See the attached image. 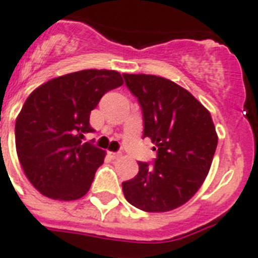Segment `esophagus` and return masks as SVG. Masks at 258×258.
<instances>
[{
    "instance_id": "esophagus-1",
    "label": "esophagus",
    "mask_w": 258,
    "mask_h": 258,
    "mask_svg": "<svg viewBox=\"0 0 258 258\" xmlns=\"http://www.w3.org/2000/svg\"><path fill=\"white\" fill-rule=\"evenodd\" d=\"M109 156H111L112 159H118L121 156V153H109Z\"/></svg>"
}]
</instances>
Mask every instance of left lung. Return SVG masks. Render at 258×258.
Here are the masks:
<instances>
[{"label": "left lung", "mask_w": 258, "mask_h": 258, "mask_svg": "<svg viewBox=\"0 0 258 258\" xmlns=\"http://www.w3.org/2000/svg\"><path fill=\"white\" fill-rule=\"evenodd\" d=\"M144 114V138L155 147L153 164L122 182L129 204L147 213H164L189 201L211 167L218 136L210 112L181 86L163 77L122 74Z\"/></svg>", "instance_id": "1"}]
</instances>
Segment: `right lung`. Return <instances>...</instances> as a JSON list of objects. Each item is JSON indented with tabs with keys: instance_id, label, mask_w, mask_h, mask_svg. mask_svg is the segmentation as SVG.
<instances>
[{
	"instance_id": "obj_1",
	"label": "right lung",
	"mask_w": 258,
	"mask_h": 258,
	"mask_svg": "<svg viewBox=\"0 0 258 258\" xmlns=\"http://www.w3.org/2000/svg\"><path fill=\"white\" fill-rule=\"evenodd\" d=\"M124 83L114 70L87 69L39 86L15 121V146L24 175L43 196L73 201L89 192L105 151L83 142L90 113L105 92Z\"/></svg>"
}]
</instances>
